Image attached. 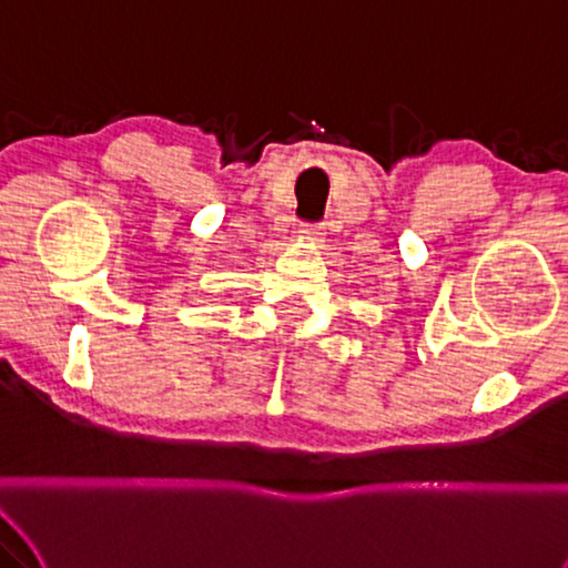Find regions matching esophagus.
I'll use <instances>...</instances> for the list:
<instances>
[{"label":"esophagus","mask_w":568,"mask_h":568,"mask_svg":"<svg viewBox=\"0 0 568 568\" xmlns=\"http://www.w3.org/2000/svg\"><path fill=\"white\" fill-rule=\"evenodd\" d=\"M298 234H301V240H306V242H311V244L324 242V236H326L324 226H321V224H303Z\"/></svg>","instance_id":"esophagus-1"}]
</instances>
